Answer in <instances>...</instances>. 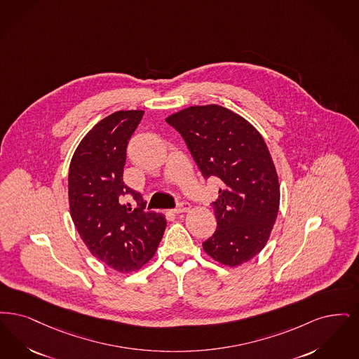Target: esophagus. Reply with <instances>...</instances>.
Here are the masks:
<instances>
[{
	"label": "esophagus",
	"mask_w": 359,
	"mask_h": 359,
	"mask_svg": "<svg viewBox=\"0 0 359 359\" xmlns=\"http://www.w3.org/2000/svg\"><path fill=\"white\" fill-rule=\"evenodd\" d=\"M190 210V203H178V206L172 210L174 213H187Z\"/></svg>",
	"instance_id": "esophagus-1"
}]
</instances>
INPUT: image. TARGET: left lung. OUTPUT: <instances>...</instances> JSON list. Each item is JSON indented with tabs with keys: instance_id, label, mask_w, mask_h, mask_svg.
Returning <instances> with one entry per match:
<instances>
[{
	"instance_id": "8db88e82",
	"label": "left lung",
	"mask_w": 359,
	"mask_h": 359,
	"mask_svg": "<svg viewBox=\"0 0 359 359\" xmlns=\"http://www.w3.org/2000/svg\"><path fill=\"white\" fill-rule=\"evenodd\" d=\"M185 140L203 178H219L213 201L217 229L203 250L219 264L237 266L264 248L280 203V185L262 134L219 104L193 106L166 118Z\"/></svg>"
}]
</instances>
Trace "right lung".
Masks as SVG:
<instances>
[{"label":"right lung","mask_w":359,"mask_h":359,"mask_svg":"<svg viewBox=\"0 0 359 359\" xmlns=\"http://www.w3.org/2000/svg\"><path fill=\"white\" fill-rule=\"evenodd\" d=\"M144 111H116L79 143L69 165L68 200L72 221L86 247L109 268L138 271L156 255L165 216L144 212L140 193L123 182L126 149ZM130 195L139 205L124 203Z\"/></svg>","instance_id":"add662e5"}]
</instances>
